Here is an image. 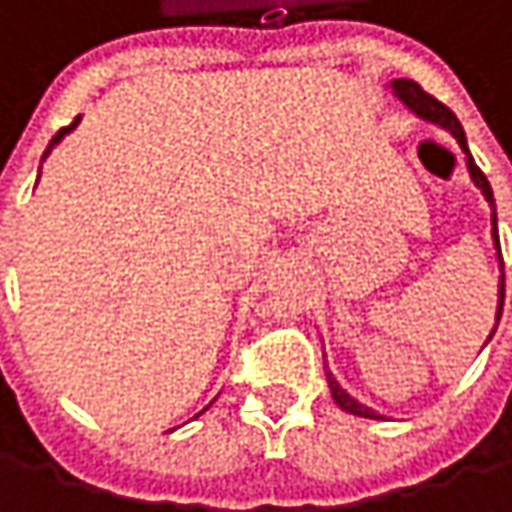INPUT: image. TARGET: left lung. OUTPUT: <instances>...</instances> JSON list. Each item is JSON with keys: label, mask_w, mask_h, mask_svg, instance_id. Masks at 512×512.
Here are the masks:
<instances>
[{"label": "left lung", "mask_w": 512, "mask_h": 512, "mask_svg": "<svg viewBox=\"0 0 512 512\" xmlns=\"http://www.w3.org/2000/svg\"><path fill=\"white\" fill-rule=\"evenodd\" d=\"M388 88L394 91V97L403 103V106H409L418 118H424V121H430V124H436V127H442L445 133H451L454 139H457V145L462 148V154H465V168H468V174H471V180H474V186L483 192V198L489 201V207H492V240H495V249H498V257H501V246H498V216H495V198H492V186H489V180H486V174L477 168V162H474V156L468 151V142H465V130H462V124L457 121V115L445 106V103H439L433 94H427L418 82H412V79H391L388 82ZM501 311H504V260H501V278H498V308H495V329H498V320H501ZM495 329L489 332V338L495 335ZM486 338V341H489ZM486 347V344H483ZM326 358V356H323ZM326 382H329V391H332V400L344 409V412H350V415H358V418H382V415H376L370 406H364V403H358L356 397L350 394V391H344L341 388V382L326 370Z\"/></svg>", "instance_id": "8db88e82"}]
</instances>
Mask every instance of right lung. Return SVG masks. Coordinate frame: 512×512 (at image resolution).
<instances>
[{
  "label": "right lung",
  "mask_w": 512,
  "mask_h": 512,
  "mask_svg": "<svg viewBox=\"0 0 512 512\" xmlns=\"http://www.w3.org/2000/svg\"><path fill=\"white\" fill-rule=\"evenodd\" d=\"M76 124H79V115H76V121H73V124H70V127H61V130H58V133H55V136H52L50 148H47V151H44V159H47V156L52 154V148H55V145H58V142H61V139H64V136H67V133H70V130H76ZM44 159H41V162H44ZM38 177H41V174H38ZM201 412H204V409H201ZM201 412H198V415H201ZM198 415H195V418H198Z\"/></svg>",
  "instance_id": "right-lung-1"
}]
</instances>
